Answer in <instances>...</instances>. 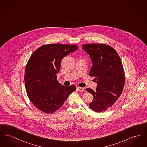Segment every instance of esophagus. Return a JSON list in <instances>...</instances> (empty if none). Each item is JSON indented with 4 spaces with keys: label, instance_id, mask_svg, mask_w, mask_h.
I'll return each instance as SVG.
<instances>
[{
    "label": "esophagus",
    "instance_id": "esophagus-1",
    "mask_svg": "<svg viewBox=\"0 0 147 147\" xmlns=\"http://www.w3.org/2000/svg\"><path fill=\"white\" fill-rule=\"evenodd\" d=\"M77 89L79 91H83L84 90V88H82V87H78Z\"/></svg>",
    "mask_w": 147,
    "mask_h": 147
}]
</instances>
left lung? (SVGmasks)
<instances>
[{"instance_id":"8db88e82","label":"left lung","mask_w":147,"mask_h":147,"mask_svg":"<svg viewBox=\"0 0 147 147\" xmlns=\"http://www.w3.org/2000/svg\"><path fill=\"white\" fill-rule=\"evenodd\" d=\"M82 49L91 58L89 76L95 77L98 84L95 91L86 89L94 97L89 106L95 112H104L115 104L123 91L125 78L122 64L117 52L109 45L86 43Z\"/></svg>"}]
</instances>
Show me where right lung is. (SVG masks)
Returning a JSON list of instances; mask_svg holds the SVG:
<instances>
[{"mask_svg":"<svg viewBox=\"0 0 147 147\" xmlns=\"http://www.w3.org/2000/svg\"><path fill=\"white\" fill-rule=\"evenodd\" d=\"M77 45L48 44L35 50L26 66L25 84L27 95L35 107L46 113L58 110L76 86H65L57 81L63 57L76 51Z\"/></svg>","mask_w":147,"mask_h":147,"instance_id":"right-lung-1","label":"right lung"}]
</instances>
